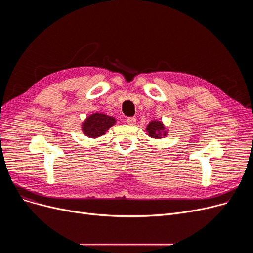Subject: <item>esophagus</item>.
<instances>
[{"label":"esophagus","instance_id":"obj_1","mask_svg":"<svg viewBox=\"0 0 253 253\" xmlns=\"http://www.w3.org/2000/svg\"><path fill=\"white\" fill-rule=\"evenodd\" d=\"M126 122L129 124V125H134L136 123V119L134 117H128Z\"/></svg>","mask_w":253,"mask_h":253}]
</instances>
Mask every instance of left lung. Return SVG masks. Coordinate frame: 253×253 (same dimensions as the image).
<instances>
[{
  "instance_id": "8db88e82",
  "label": "left lung",
  "mask_w": 253,
  "mask_h": 253,
  "mask_svg": "<svg viewBox=\"0 0 253 253\" xmlns=\"http://www.w3.org/2000/svg\"><path fill=\"white\" fill-rule=\"evenodd\" d=\"M147 132L149 136L153 138H162V136H166L167 132L165 131V127L161 121H152L147 126Z\"/></svg>"
}]
</instances>
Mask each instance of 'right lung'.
I'll return each instance as SVG.
<instances>
[{
	"label": "right lung",
	"instance_id": "obj_1",
	"mask_svg": "<svg viewBox=\"0 0 253 253\" xmlns=\"http://www.w3.org/2000/svg\"><path fill=\"white\" fill-rule=\"evenodd\" d=\"M116 122V119L104 115L95 113L90 115L82 125V130L84 134L90 138H96L103 134L108 131Z\"/></svg>",
	"mask_w": 253,
	"mask_h": 253
}]
</instances>
